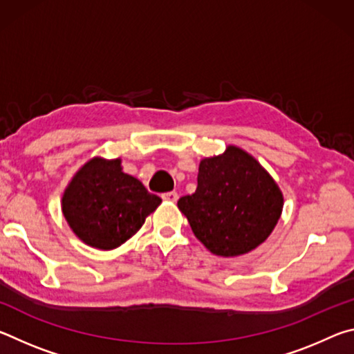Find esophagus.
<instances>
[{"instance_id": "obj_1", "label": "esophagus", "mask_w": 354, "mask_h": 354, "mask_svg": "<svg viewBox=\"0 0 354 354\" xmlns=\"http://www.w3.org/2000/svg\"><path fill=\"white\" fill-rule=\"evenodd\" d=\"M178 198H179V195L176 194V192H165V194H162V200H165V201L176 203Z\"/></svg>"}]
</instances>
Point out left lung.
<instances>
[{
	"label": "left lung",
	"instance_id": "1",
	"mask_svg": "<svg viewBox=\"0 0 354 354\" xmlns=\"http://www.w3.org/2000/svg\"><path fill=\"white\" fill-rule=\"evenodd\" d=\"M196 239L217 256H239L270 236L283 211L272 176L248 153L227 147L200 162L195 194L178 200Z\"/></svg>",
	"mask_w": 354,
	"mask_h": 354
}]
</instances>
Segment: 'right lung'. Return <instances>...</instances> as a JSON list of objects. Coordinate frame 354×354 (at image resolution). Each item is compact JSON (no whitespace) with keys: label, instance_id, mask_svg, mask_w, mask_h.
<instances>
[{"label":"right lung","instance_id":"right-lung-1","mask_svg":"<svg viewBox=\"0 0 354 354\" xmlns=\"http://www.w3.org/2000/svg\"><path fill=\"white\" fill-rule=\"evenodd\" d=\"M160 201L139 179L122 171L120 159L95 158L65 190L62 212L82 242L112 250L133 237Z\"/></svg>","mask_w":354,"mask_h":354}]
</instances>
